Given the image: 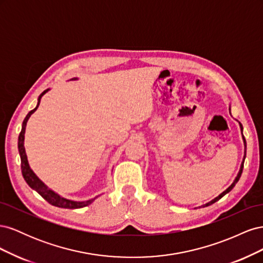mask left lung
I'll list each match as a JSON object with an SVG mask.
<instances>
[{"label":"left lung","mask_w":263,"mask_h":263,"mask_svg":"<svg viewBox=\"0 0 263 263\" xmlns=\"http://www.w3.org/2000/svg\"><path fill=\"white\" fill-rule=\"evenodd\" d=\"M241 126V125H240ZM241 132H242V126H241ZM243 140H245V138H243ZM245 144H246V140H245ZM243 161H245V159H243ZM243 161H242V163H241V168H240V170H239V173H238V176H237V178L235 179V181L233 182V184L232 185H230L226 191H224V192H222L220 195H218L216 198H214V200L213 201H211L210 203H208V204H205L204 206H209V205H212L213 203H215V202H217L218 200H220V198L222 197V196H224L225 194H227L228 192H230V191H232L233 189H234V186L236 185V183L238 182V181H239V179H240V177H241V173H242V169H243Z\"/></svg>","instance_id":"8db88e82"}]
</instances>
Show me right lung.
I'll use <instances>...</instances> for the list:
<instances>
[{
  "label": "right lung",
  "mask_w": 263,
  "mask_h": 263,
  "mask_svg": "<svg viewBox=\"0 0 263 263\" xmlns=\"http://www.w3.org/2000/svg\"><path fill=\"white\" fill-rule=\"evenodd\" d=\"M47 91H48V90L44 91L41 94V97H39V99H38V104H37L36 108L31 109L30 112L26 115L25 119H24V122H23L22 130L20 133V136H18V151H20V156H21L22 174H23L24 179H25V181L27 182V184L31 189H34L38 194H41L49 204H51L53 206H57V208H61V209H81V208H84V206H87L89 204H91L95 200V198H92V200H89L86 202H73V201H69V200H66V198L59 196L58 194H55L53 191H51V190L47 187L44 184V183L36 177V174L33 171H31V169L29 168V164H28V161H27L25 147H24V134H25L26 123L28 121V118L30 117V115L33 114L35 110L37 109L39 103H41L42 97Z\"/></svg>",
  "instance_id": "1"
}]
</instances>
